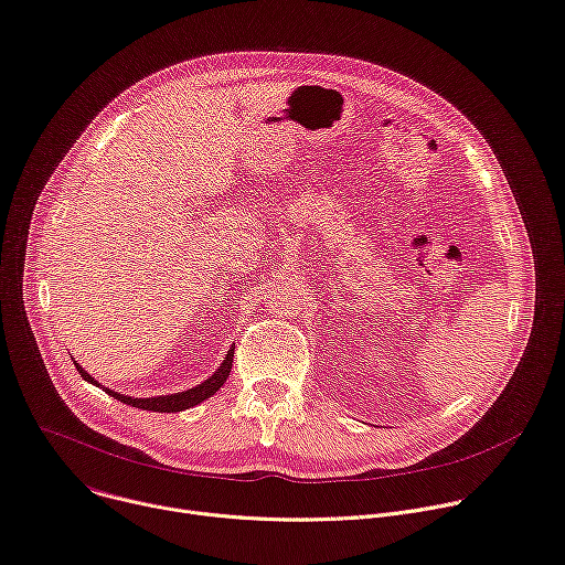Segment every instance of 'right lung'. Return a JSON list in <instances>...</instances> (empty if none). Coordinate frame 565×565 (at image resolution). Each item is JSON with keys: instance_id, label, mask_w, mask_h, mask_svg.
I'll list each match as a JSON object with an SVG mask.
<instances>
[{"instance_id": "1", "label": "right lung", "mask_w": 565, "mask_h": 565, "mask_svg": "<svg viewBox=\"0 0 565 565\" xmlns=\"http://www.w3.org/2000/svg\"><path fill=\"white\" fill-rule=\"evenodd\" d=\"M233 352H235V348L231 345V350L226 352V356H224V361L220 363V367L211 374V377L206 380V382H202V384H198L195 388H191V391H183V393H172V395H159V397H130V395H120V393H114V391H109V388H105V393L107 395H111L114 399H118V402H122V404H128V406H135V408H143V411H154V413H179V411H185V408H193V406H198V404H202L204 399H209L211 395H215L222 386H224V382H226V377H228V372H231V365H233ZM76 363V361H74ZM76 370L81 372V377L85 380V382H89V384H94V386H100L92 374L87 372V370H83L78 363H76Z\"/></svg>"}]
</instances>
